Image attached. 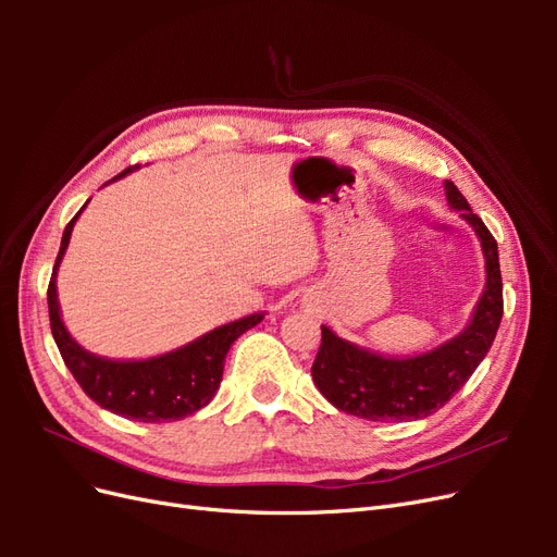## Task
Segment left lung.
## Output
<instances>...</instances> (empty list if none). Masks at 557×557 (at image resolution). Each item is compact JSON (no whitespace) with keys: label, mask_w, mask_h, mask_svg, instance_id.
I'll use <instances>...</instances> for the list:
<instances>
[{"label":"left lung","mask_w":557,"mask_h":557,"mask_svg":"<svg viewBox=\"0 0 557 557\" xmlns=\"http://www.w3.org/2000/svg\"><path fill=\"white\" fill-rule=\"evenodd\" d=\"M444 190L450 209L460 211L476 232L485 258V288L474 313L453 339L411 358L381 356L320 325L323 339L311 374L318 391L339 411L367 420L425 418L460 391L495 342L504 311L497 242L450 181Z\"/></svg>","instance_id":"left-lung-1"}]
</instances>
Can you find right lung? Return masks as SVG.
<instances>
[{"mask_svg": "<svg viewBox=\"0 0 557 557\" xmlns=\"http://www.w3.org/2000/svg\"><path fill=\"white\" fill-rule=\"evenodd\" d=\"M132 170L117 174L109 183L123 178ZM90 201V199H88ZM86 201V205H88ZM81 207V211L86 209ZM81 211L64 227L58 260L53 267V276L48 283V315L53 339L60 348V356L66 369L74 374L92 401L99 407L139 423H166V420H181L205 409L213 399L215 391L223 381V367L230 346L239 336L262 323L264 313H250L246 318L232 320L227 325L215 327L207 334L197 336L195 342L185 344L176 350L162 352L146 360H109L86 350L74 342V336L66 332L60 301H58V269L64 258V250L70 246L74 223Z\"/></svg>", "mask_w": 557, "mask_h": 557, "instance_id": "add662e5", "label": "right lung"}]
</instances>
